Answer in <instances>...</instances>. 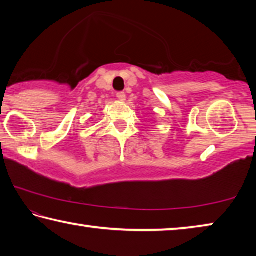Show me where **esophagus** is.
Instances as JSON below:
<instances>
[{
  "instance_id": "1",
  "label": "esophagus",
  "mask_w": 256,
  "mask_h": 256,
  "mask_svg": "<svg viewBox=\"0 0 256 256\" xmlns=\"http://www.w3.org/2000/svg\"><path fill=\"white\" fill-rule=\"evenodd\" d=\"M116 97H118V99L120 102H124L125 98H126V96H125V92H118V94H116Z\"/></svg>"
}]
</instances>
